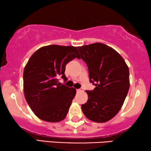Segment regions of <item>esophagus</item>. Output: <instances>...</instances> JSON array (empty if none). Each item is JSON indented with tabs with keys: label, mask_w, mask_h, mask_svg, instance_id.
I'll list each match as a JSON object with an SVG mask.
<instances>
[{
	"label": "esophagus",
	"mask_w": 151,
	"mask_h": 151,
	"mask_svg": "<svg viewBox=\"0 0 151 151\" xmlns=\"http://www.w3.org/2000/svg\"><path fill=\"white\" fill-rule=\"evenodd\" d=\"M82 91V90L81 89H77V92H81V91Z\"/></svg>",
	"instance_id": "34e87169"
}]
</instances>
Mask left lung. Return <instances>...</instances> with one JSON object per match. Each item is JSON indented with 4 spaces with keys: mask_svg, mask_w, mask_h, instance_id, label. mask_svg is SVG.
<instances>
[{
    "mask_svg": "<svg viewBox=\"0 0 151 151\" xmlns=\"http://www.w3.org/2000/svg\"><path fill=\"white\" fill-rule=\"evenodd\" d=\"M80 58L86 63L90 82L88 101L81 104L86 117L96 123L114 118L123 106L129 88V68L121 55L102 43L78 47Z\"/></svg>",
    "mask_w": 151,
    "mask_h": 151,
    "instance_id": "1",
    "label": "left lung"
}]
</instances>
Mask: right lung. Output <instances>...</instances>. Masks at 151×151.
<instances>
[{
	"label": "right lung",
	"instance_id": "right-lung-1",
	"mask_svg": "<svg viewBox=\"0 0 151 151\" xmlns=\"http://www.w3.org/2000/svg\"><path fill=\"white\" fill-rule=\"evenodd\" d=\"M80 58L73 46L49 45L37 49L30 56L24 70L25 98L33 113L47 122L61 121L66 117L76 89L58 83L65 81V65Z\"/></svg>",
	"mask_w": 151,
	"mask_h": 151
}]
</instances>
